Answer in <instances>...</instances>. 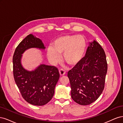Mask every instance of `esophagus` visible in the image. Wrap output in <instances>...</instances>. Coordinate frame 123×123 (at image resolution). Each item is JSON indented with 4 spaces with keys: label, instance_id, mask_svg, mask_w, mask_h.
Returning <instances> with one entry per match:
<instances>
[{
    "label": "esophagus",
    "instance_id": "1",
    "mask_svg": "<svg viewBox=\"0 0 123 123\" xmlns=\"http://www.w3.org/2000/svg\"><path fill=\"white\" fill-rule=\"evenodd\" d=\"M59 74H60V75L61 76L65 75V73H66V71L63 69H61L60 70H59Z\"/></svg>",
    "mask_w": 123,
    "mask_h": 123
}]
</instances>
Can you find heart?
Instances as JSON below:
<instances>
[{"instance_id":"heart-1","label":"heart","mask_w":123,"mask_h":123,"mask_svg":"<svg viewBox=\"0 0 123 123\" xmlns=\"http://www.w3.org/2000/svg\"><path fill=\"white\" fill-rule=\"evenodd\" d=\"M87 48L85 38L82 35H66L55 39L52 47L47 49V55L52 62L60 61L59 55L63 54L64 61L69 65L75 66L84 57Z\"/></svg>"}]
</instances>
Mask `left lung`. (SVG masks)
Wrapping results in <instances>:
<instances>
[{
  "label": "left lung",
  "instance_id": "1",
  "mask_svg": "<svg viewBox=\"0 0 123 123\" xmlns=\"http://www.w3.org/2000/svg\"><path fill=\"white\" fill-rule=\"evenodd\" d=\"M107 67L104 49L95 40L90 43L85 56L68 72L74 101L88 105L99 98L105 86Z\"/></svg>",
  "mask_w": 123,
  "mask_h": 123
}]
</instances>
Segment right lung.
I'll return each mask as SVG.
<instances>
[{
	"instance_id": "obj_1",
	"label": "right lung",
	"mask_w": 123,
	"mask_h": 123,
	"mask_svg": "<svg viewBox=\"0 0 123 123\" xmlns=\"http://www.w3.org/2000/svg\"><path fill=\"white\" fill-rule=\"evenodd\" d=\"M32 48L45 49L42 40L29 34L15 50L13 57V75L25 100L33 105L43 106L53 98L59 73L56 67L44 64L33 71L24 69L21 64L22 54L25 50Z\"/></svg>"
}]
</instances>
